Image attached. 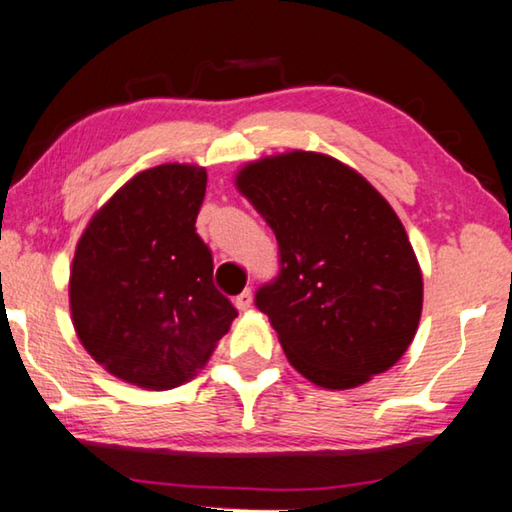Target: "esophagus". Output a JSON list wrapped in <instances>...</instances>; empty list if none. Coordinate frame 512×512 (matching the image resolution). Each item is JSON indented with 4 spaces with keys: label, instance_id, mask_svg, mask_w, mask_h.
<instances>
[{
    "label": "esophagus",
    "instance_id": "obj_1",
    "mask_svg": "<svg viewBox=\"0 0 512 512\" xmlns=\"http://www.w3.org/2000/svg\"><path fill=\"white\" fill-rule=\"evenodd\" d=\"M251 304H254V295H251V290H242L240 295L236 297V308L238 311H247V308H251Z\"/></svg>",
    "mask_w": 512,
    "mask_h": 512
}]
</instances>
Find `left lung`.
<instances>
[{"instance_id":"8db88e82","label":"left lung","mask_w":512,"mask_h":512,"mask_svg":"<svg viewBox=\"0 0 512 512\" xmlns=\"http://www.w3.org/2000/svg\"><path fill=\"white\" fill-rule=\"evenodd\" d=\"M233 183L279 242V279L256 292V306L290 365L326 390L390 370L420 326L424 283L381 192L338 158L304 149L242 165Z\"/></svg>"}]
</instances>
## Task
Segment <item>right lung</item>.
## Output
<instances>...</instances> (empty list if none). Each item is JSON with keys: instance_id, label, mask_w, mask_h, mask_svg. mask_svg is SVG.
<instances>
[{"instance_id": "1", "label": "right lung", "mask_w": 512, "mask_h": 512, "mask_svg": "<svg viewBox=\"0 0 512 512\" xmlns=\"http://www.w3.org/2000/svg\"><path fill=\"white\" fill-rule=\"evenodd\" d=\"M204 192L201 165L149 167L95 211L74 249V331L108 374L138 388L190 381L238 317L195 229Z\"/></svg>"}]
</instances>
